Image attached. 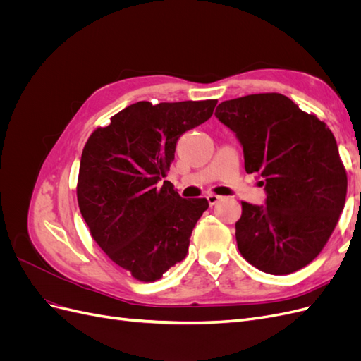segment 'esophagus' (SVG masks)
I'll return each mask as SVG.
<instances>
[{"label":"esophagus","mask_w":361,"mask_h":361,"mask_svg":"<svg viewBox=\"0 0 361 361\" xmlns=\"http://www.w3.org/2000/svg\"><path fill=\"white\" fill-rule=\"evenodd\" d=\"M206 199H207V203H209L211 206L216 204L218 202H220V200H221V197H220V195H216V194H207V195H206Z\"/></svg>","instance_id":"obj_1"}]
</instances>
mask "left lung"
<instances>
[{
  "label": "left lung",
  "mask_w": 361,
  "mask_h": 361,
  "mask_svg": "<svg viewBox=\"0 0 361 361\" xmlns=\"http://www.w3.org/2000/svg\"><path fill=\"white\" fill-rule=\"evenodd\" d=\"M235 133L247 173L265 187V204L243 202L236 244L268 274L298 271L321 253L342 214L346 171L336 138L314 114L280 93L248 94L216 106Z\"/></svg>",
  "instance_id": "left-lung-1"
}]
</instances>
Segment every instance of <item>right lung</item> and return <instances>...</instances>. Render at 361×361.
<instances>
[{
  "label": "right lung",
  "mask_w": 361,
  "mask_h": 361,
  "mask_svg": "<svg viewBox=\"0 0 361 361\" xmlns=\"http://www.w3.org/2000/svg\"><path fill=\"white\" fill-rule=\"evenodd\" d=\"M215 99L141 101L97 128L84 146L76 197L90 233L114 264L155 281L187 256L206 199H182L164 180L176 143L204 123Z\"/></svg>",
  "instance_id": "1"
}]
</instances>
